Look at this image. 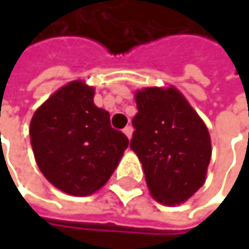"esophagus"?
Wrapping results in <instances>:
<instances>
[{
  "label": "esophagus",
  "mask_w": 249,
  "mask_h": 249,
  "mask_svg": "<svg viewBox=\"0 0 249 249\" xmlns=\"http://www.w3.org/2000/svg\"><path fill=\"white\" fill-rule=\"evenodd\" d=\"M124 134L128 137V138H131V137H132V126H131V125H126V126H125Z\"/></svg>",
  "instance_id": "esophagus-1"
}]
</instances>
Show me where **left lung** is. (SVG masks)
I'll return each instance as SVG.
<instances>
[{
  "label": "left lung",
  "mask_w": 249,
  "mask_h": 249,
  "mask_svg": "<svg viewBox=\"0 0 249 249\" xmlns=\"http://www.w3.org/2000/svg\"><path fill=\"white\" fill-rule=\"evenodd\" d=\"M137 115L131 150L138 156L151 196L178 205L197 192L212 156L205 123L173 86L135 93Z\"/></svg>",
  "instance_id": "obj_1"
}]
</instances>
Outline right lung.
Wrapping results in <instances>:
<instances>
[{
    "instance_id": "1",
    "label": "right lung",
    "mask_w": 249,
    "mask_h": 249,
    "mask_svg": "<svg viewBox=\"0 0 249 249\" xmlns=\"http://www.w3.org/2000/svg\"><path fill=\"white\" fill-rule=\"evenodd\" d=\"M93 88L73 80L33 115L30 141L40 172L73 196L99 190L117 169L128 138L114 129L109 112L93 104Z\"/></svg>"
}]
</instances>
